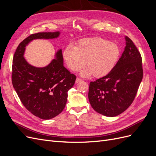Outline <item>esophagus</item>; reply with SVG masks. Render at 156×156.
<instances>
[{
	"label": "esophagus",
	"instance_id": "esophagus-1",
	"mask_svg": "<svg viewBox=\"0 0 156 156\" xmlns=\"http://www.w3.org/2000/svg\"><path fill=\"white\" fill-rule=\"evenodd\" d=\"M80 81H82V79H80V78H79V77H77V79H76V81H75V83H78L79 82H80Z\"/></svg>",
	"mask_w": 156,
	"mask_h": 156
}]
</instances>
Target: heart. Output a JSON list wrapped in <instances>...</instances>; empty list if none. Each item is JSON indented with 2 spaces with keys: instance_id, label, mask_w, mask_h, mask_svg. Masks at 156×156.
I'll return each mask as SVG.
<instances>
[{
  "instance_id": "b5f03b06",
  "label": "heart",
  "mask_w": 156,
  "mask_h": 156,
  "mask_svg": "<svg viewBox=\"0 0 156 156\" xmlns=\"http://www.w3.org/2000/svg\"><path fill=\"white\" fill-rule=\"evenodd\" d=\"M120 55V48L116 44L100 37L81 40L75 46L69 45L63 53L64 58L71 70L79 71L87 61L88 68L83 71L81 75L88 77L93 74L96 77H102L110 73Z\"/></svg>"
}]
</instances>
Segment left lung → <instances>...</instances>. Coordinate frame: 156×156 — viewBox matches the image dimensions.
<instances>
[{
    "label": "left lung",
    "instance_id": "left-lung-1",
    "mask_svg": "<svg viewBox=\"0 0 156 156\" xmlns=\"http://www.w3.org/2000/svg\"><path fill=\"white\" fill-rule=\"evenodd\" d=\"M125 39L124 51L115 68L105 76L90 83V103L106 116L119 115L131 105L143 77L140 52L129 37Z\"/></svg>",
    "mask_w": 156,
    "mask_h": 156
}]
</instances>
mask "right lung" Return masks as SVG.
I'll return each mask as SVG.
<instances>
[{
	"label": "right lung",
	"instance_id": "add662e5",
	"mask_svg": "<svg viewBox=\"0 0 156 156\" xmlns=\"http://www.w3.org/2000/svg\"><path fill=\"white\" fill-rule=\"evenodd\" d=\"M60 32H38L27 37L19 44L14 54L12 81L21 101L32 115L49 120L63 111L67 102L68 92L75 84L76 76L63 65L62 50L55 58L44 68H37L27 62L25 47L35 39H54Z\"/></svg>",
	"mask_w": 156,
	"mask_h": 156
}]
</instances>
